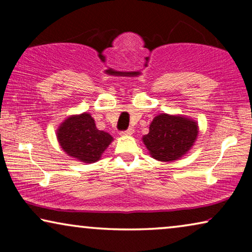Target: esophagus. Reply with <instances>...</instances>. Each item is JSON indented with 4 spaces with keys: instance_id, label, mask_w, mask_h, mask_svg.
<instances>
[{
    "instance_id": "1",
    "label": "esophagus",
    "mask_w": 252,
    "mask_h": 252,
    "mask_svg": "<svg viewBox=\"0 0 252 252\" xmlns=\"http://www.w3.org/2000/svg\"><path fill=\"white\" fill-rule=\"evenodd\" d=\"M134 133V129L133 128H128L126 130H123V132H120V134L122 135H132V134Z\"/></svg>"
}]
</instances>
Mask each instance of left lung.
Instances as JSON below:
<instances>
[{
	"label": "left lung",
	"instance_id": "8db88e82",
	"mask_svg": "<svg viewBox=\"0 0 252 252\" xmlns=\"http://www.w3.org/2000/svg\"><path fill=\"white\" fill-rule=\"evenodd\" d=\"M198 135L195 120L178 115L161 113L150 124L142 141L150 156L160 161H174L188 153Z\"/></svg>",
	"mask_w": 252,
	"mask_h": 252
}]
</instances>
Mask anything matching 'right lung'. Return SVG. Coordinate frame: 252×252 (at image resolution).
<instances>
[{"mask_svg": "<svg viewBox=\"0 0 252 252\" xmlns=\"http://www.w3.org/2000/svg\"><path fill=\"white\" fill-rule=\"evenodd\" d=\"M57 140L65 153L82 163L99 160L113 137L96 128L93 117L87 112L67 117L57 129Z\"/></svg>", "mask_w": 252, "mask_h": 252, "instance_id": "right-lung-1", "label": "right lung"}]
</instances>
